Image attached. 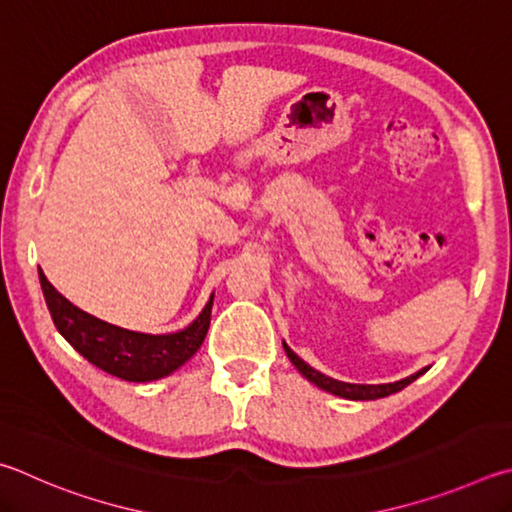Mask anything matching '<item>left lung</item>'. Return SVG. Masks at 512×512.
<instances>
[{
    "label": "left lung",
    "instance_id": "1",
    "mask_svg": "<svg viewBox=\"0 0 512 512\" xmlns=\"http://www.w3.org/2000/svg\"><path fill=\"white\" fill-rule=\"evenodd\" d=\"M285 353H288L290 362L297 366L299 373L303 378H308L312 384H317L319 389H324L328 393H335L339 398H346V400H378V398H387L391 393H398L407 387V384L414 382L418 375H423L427 369L418 371L414 375H409L405 380H398V382H389V384H351V382H339L335 378H328V375L319 373L317 369H312L310 364H306L301 360V357L290 351V348H285Z\"/></svg>",
    "mask_w": 512,
    "mask_h": 512
}]
</instances>
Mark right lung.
<instances>
[{"mask_svg":"<svg viewBox=\"0 0 512 512\" xmlns=\"http://www.w3.org/2000/svg\"><path fill=\"white\" fill-rule=\"evenodd\" d=\"M40 285L58 333L87 362L125 382H152L177 371L197 353L211 324L213 297L200 312V317L179 333L146 335L112 326L76 308L53 288L42 270Z\"/></svg>","mask_w":512,"mask_h":512,"instance_id":"add662e5","label":"right lung"}]
</instances>
